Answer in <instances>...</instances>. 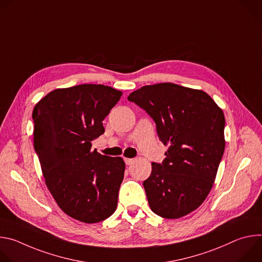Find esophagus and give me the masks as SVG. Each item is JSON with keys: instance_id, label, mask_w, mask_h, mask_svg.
<instances>
[{"instance_id": "34e87169", "label": "esophagus", "mask_w": 262, "mask_h": 262, "mask_svg": "<svg viewBox=\"0 0 262 262\" xmlns=\"http://www.w3.org/2000/svg\"><path fill=\"white\" fill-rule=\"evenodd\" d=\"M135 159H127V158H125L124 159V162H125V164L127 165V166H129V165H132L133 163H135Z\"/></svg>"}]
</instances>
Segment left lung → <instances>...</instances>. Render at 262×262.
<instances>
[{
	"mask_svg": "<svg viewBox=\"0 0 262 262\" xmlns=\"http://www.w3.org/2000/svg\"><path fill=\"white\" fill-rule=\"evenodd\" d=\"M127 99L144 108L168 145L144 182L149 206L165 219L197 209L209 194L225 149V117L204 91L173 83L144 86Z\"/></svg>",
	"mask_w": 262,
	"mask_h": 262,
	"instance_id": "8db88e82",
	"label": "left lung"
}]
</instances>
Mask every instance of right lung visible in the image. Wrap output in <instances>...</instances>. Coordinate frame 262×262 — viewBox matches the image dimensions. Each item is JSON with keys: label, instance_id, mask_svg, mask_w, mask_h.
Instances as JSON below:
<instances>
[{"label": "right lung", "instance_id": "1", "mask_svg": "<svg viewBox=\"0 0 262 262\" xmlns=\"http://www.w3.org/2000/svg\"><path fill=\"white\" fill-rule=\"evenodd\" d=\"M121 95L83 84L50 92L33 110L34 149L46 184L59 207L80 222H101L117 207L125 164L91 151V141L104 133L102 120Z\"/></svg>", "mask_w": 262, "mask_h": 262}]
</instances>
